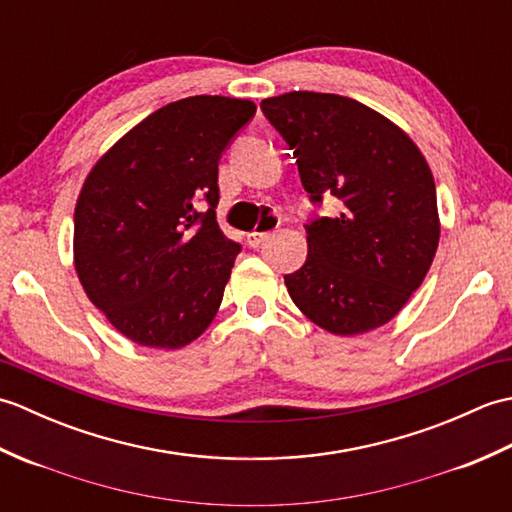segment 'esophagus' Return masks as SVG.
I'll list each match as a JSON object with an SVG mask.
<instances>
[{"instance_id": "esophagus-1", "label": "esophagus", "mask_w": 512, "mask_h": 512, "mask_svg": "<svg viewBox=\"0 0 512 512\" xmlns=\"http://www.w3.org/2000/svg\"><path fill=\"white\" fill-rule=\"evenodd\" d=\"M268 237H270V233H259V231H253V233H248V235H246L248 244L253 246V248H259V246H262Z\"/></svg>"}]
</instances>
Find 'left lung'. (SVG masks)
<instances>
[{
  "label": "left lung",
  "instance_id": "left-lung-1",
  "mask_svg": "<svg viewBox=\"0 0 512 512\" xmlns=\"http://www.w3.org/2000/svg\"><path fill=\"white\" fill-rule=\"evenodd\" d=\"M262 112L295 154L310 200L343 204L306 226V264L284 277L292 301L332 334L380 328L420 288L438 250L427 160L398 125L347 96L288 92L264 99Z\"/></svg>",
  "mask_w": 512,
  "mask_h": 512
}]
</instances>
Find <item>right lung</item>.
I'll return each instance as SVG.
<instances>
[{"mask_svg":"<svg viewBox=\"0 0 512 512\" xmlns=\"http://www.w3.org/2000/svg\"><path fill=\"white\" fill-rule=\"evenodd\" d=\"M255 103L189 96L118 140L83 182L74 268L129 341L180 350L209 328L239 253L215 220L217 162ZM204 199L206 214L197 211Z\"/></svg>","mask_w":512,"mask_h":512,"instance_id":"1","label":"right lung"}]
</instances>
